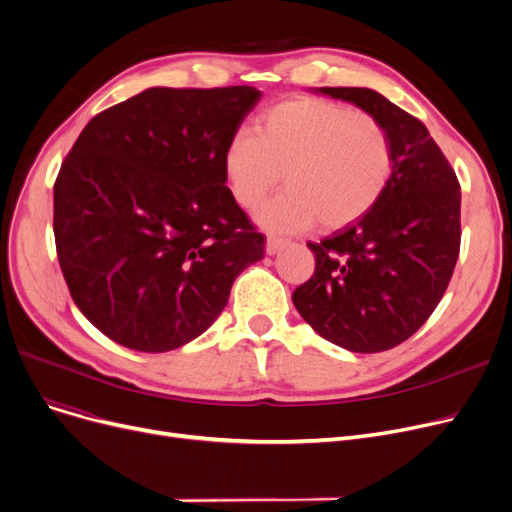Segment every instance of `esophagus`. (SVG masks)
<instances>
[{"label":"esophagus","mask_w":512,"mask_h":512,"mask_svg":"<svg viewBox=\"0 0 512 512\" xmlns=\"http://www.w3.org/2000/svg\"><path fill=\"white\" fill-rule=\"evenodd\" d=\"M288 245V240L278 238V236H267L265 240V253L267 255H276L280 249H284Z\"/></svg>","instance_id":"obj_1"}]
</instances>
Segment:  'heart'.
Masks as SVG:
<instances>
[{
  "instance_id": "obj_1",
  "label": "heart",
  "mask_w": 512,
  "mask_h": 512,
  "mask_svg": "<svg viewBox=\"0 0 512 512\" xmlns=\"http://www.w3.org/2000/svg\"><path fill=\"white\" fill-rule=\"evenodd\" d=\"M255 132H234L222 172L242 209L259 207L282 182L288 191L259 211L272 230H342L378 205L392 176L384 124L321 97L284 99L263 110Z\"/></svg>"
}]
</instances>
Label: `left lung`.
I'll list each match as a JSON object with an SVG mask.
<instances>
[{"instance_id": "1", "label": "left lung", "mask_w": 512, "mask_h": 512, "mask_svg": "<svg viewBox=\"0 0 512 512\" xmlns=\"http://www.w3.org/2000/svg\"><path fill=\"white\" fill-rule=\"evenodd\" d=\"M315 93L378 118L394 166L365 218L307 242L315 272L292 292V303L321 338L353 353H382L411 338L444 297L461 249V186L423 122L378 91Z\"/></svg>"}]
</instances>
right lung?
I'll use <instances>...</instances> for the list:
<instances>
[{"mask_svg": "<svg viewBox=\"0 0 512 512\" xmlns=\"http://www.w3.org/2000/svg\"><path fill=\"white\" fill-rule=\"evenodd\" d=\"M255 87H153L97 114L53 184V234L76 307L114 342L166 353L228 305L265 238L232 199L222 153Z\"/></svg>", "mask_w": 512, "mask_h": 512, "instance_id": "1", "label": "right lung"}]
</instances>
